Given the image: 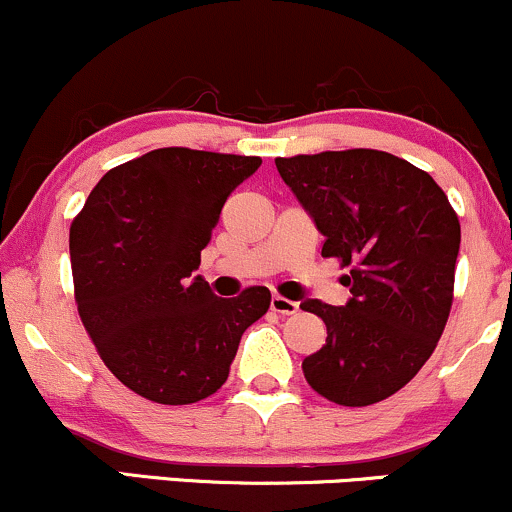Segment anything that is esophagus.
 <instances>
[{
  "instance_id": "34e87169",
  "label": "esophagus",
  "mask_w": 512,
  "mask_h": 512,
  "mask_svg": "<svg viewBox=\"0 0 512 512\" xmlns=\"http://www.w3.org/2000/svg\"><path fill=\"white\" fill-rule=\"evenodd\" d=\"M271 309L275 314H295L297 309H300V304L287 300V297H280V295H273L271 297Z\"/></svg>"
}]
</instances>
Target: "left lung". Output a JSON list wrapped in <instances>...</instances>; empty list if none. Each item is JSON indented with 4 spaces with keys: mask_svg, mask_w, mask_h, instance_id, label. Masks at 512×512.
Here are the masks:
<instances>
[{
    "mask_svg": "<svg viewBox=\"0 0 512 512\" xmlns=\"http://www.w3.org/2000/svg\"><path fill=\"white\" fill-rule=\"evenodd\" d=\"M275 166L324 234L321 256L350 268L346 307L300 304L326 324L304 377L333 404H377L438 346L455 290L457 212L433 176L389 152L297 154Z\"/></svg>",
    "mask_w": 512,
    "mask_h": 512,
    "instance_id": "1",
    "label": "left lung"
}]
</instances>
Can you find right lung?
I'll return each mask as SVG.
<instances>
[{
    "label": "right lung",
    "instance_id": "1",
    "mask_svg": "<svg viewBox=\"0 0 512 512\" xmlns=\"http://www.w3.org/2000/svg\"><path fill=\"white\" fill-rule=\"evenodd\" d=\"M258 157L152 149L108 171L70 229L74 300L86 333L125 387L195 404L229 377L241 333L271 307L268 287L217 297L198 271L229 193Z\"/></svg>",
    "mask_w": 512,
    "mask_h": 512
}]
</instances>
